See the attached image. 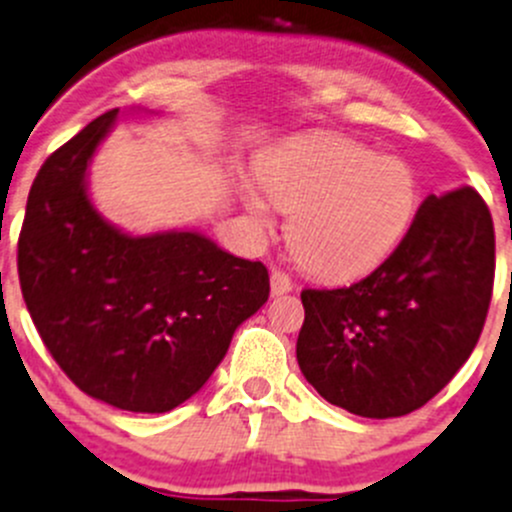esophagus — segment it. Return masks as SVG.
Returning <instances> with one entry per match:
<instances>
[{"label": "esophagus", "instance_id": "34e87169", "mask_svg": "<svg viewBox=\"0 0 512 512\" xmlns=\"http://www.w3.org/2000/svg\"><path fill=\"white\" fill-rule=\"evenodd\" d=\"M270 287H272L274 297H279V294L292 292V279H289V274H284V272H279V270H272V274H270Z\"/></svg>", "mask_w": 512, "mask_h": 512}]
</instances>
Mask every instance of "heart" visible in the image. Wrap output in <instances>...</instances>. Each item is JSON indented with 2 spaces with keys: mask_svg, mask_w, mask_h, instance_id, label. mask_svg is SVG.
<instances>
[{
  "mask_svg": "<svg viewBox=\"0 0 512 512\" xmlns=\"http://www.w3.org/2000/svg\"><path fill=\"white\" fill-rule=\"evenodd\" d=\"M267 198L289 215L294 260L326 282H348L380 267L410 233L419 181L405 159L375 154L341 134L292 139L257 164ZM242 201L262 230L272 225L262 193L242 186Z\"/></svg>",
  "mask_w": 512,
  "mask_h": 512,
  "instance_id": "heart-1",
  "label": "heart"
}]
</instances>
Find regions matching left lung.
<instances>
[{"mask_svg":"<svg viewBox=\"0 0 512 512\" xmlns=\"http://www.w3.org/2000/svg\"><path fill=\"white\" fill-rule=\"evenodd\" d=\"M496 274L491 211L471 186L427 196L395 252L351 287L304 289L297 360L331 405L402 417L469 360Z\"/></svg>","mask_w":512,"mask_h":512,"instance_id":"obj_1","label":"left lung"}]
</instances>
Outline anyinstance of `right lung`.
<instances>
[{"mask_svg":"<svg viewBox=\"0 0 512 512\" xmlns=\"http://www.w3.org/2000/svg\"><path fill=\"white\" fill-rule=\"evenodd\" d=\"M120 110L43 161L19 235V282L41 341L85 395L127 412H169L196 395L233 333L270 297L262 262L198 230L129 235L88 191Z\"/></svg>","mask_w":512,"mask_h":512,"instance_id":"1","label":"right lung"}]
</instances>
